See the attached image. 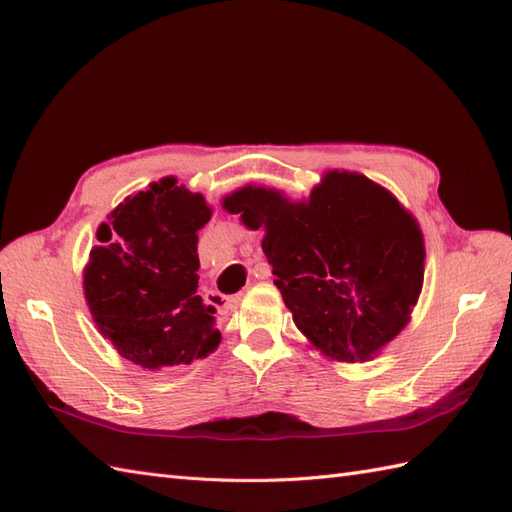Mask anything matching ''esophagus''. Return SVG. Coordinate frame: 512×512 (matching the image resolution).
<instances>
[{
  "mask_svg": "<svg viewBox=\"0 0 512 512\" xmlns=\"http://www.w3.org/2000/svg\"><path fill=\"white\" fill-rule=\"evenodd\" d=\"M266 277H268V268H266V266H257V268H255V279H266ZM239 301H242V295H235V297L228 299V301L224 303V306H226V308H237Z\"/></svg>",
  "mask_w": 512,
  "mask_h": 512,
  "instance_id": "34e87169",
  "label": "esophagus"
}]
</instances>
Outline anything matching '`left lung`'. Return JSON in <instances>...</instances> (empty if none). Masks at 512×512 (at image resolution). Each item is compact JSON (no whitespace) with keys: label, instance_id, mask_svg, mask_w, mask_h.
Masks as SVG:
<instances>
[{"label":"left lung","instance_id":"8db88e82","mask_svg":"<svg viewBox=\"0 0 512 512\" xmlns=\"http://www.w3.org/2000/svg\"><path fill=\"white\" fill-rule=\"evenodd\" d=\"M222 209L262 248L292 321L328 361H372L407 328L424 284V235L394 193L330 169L308 198L246 184Z\"/></svg>","mask_w":512,"mask_h":512}]
</instances>
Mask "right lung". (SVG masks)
I'll use <instances>...</instances> for the list:
<instances>
[{"instance_id": "1", "label": "right lung", "mask_w": 512, "mask_h": 512, "mask_svg": "<svg viewBox=\"0 0 512 512\" xmlns=\"http://www.w3.org/2000/svg\"><path fill=\"white\" fill-rule=\"evenodd\" d=\"M211 215L202 193L167 176L127 195L96 231L103 244L83 268L85 303L134 365H191L220 345L217 310L198 295V231Z\"/></svg>"}]
</instances>
